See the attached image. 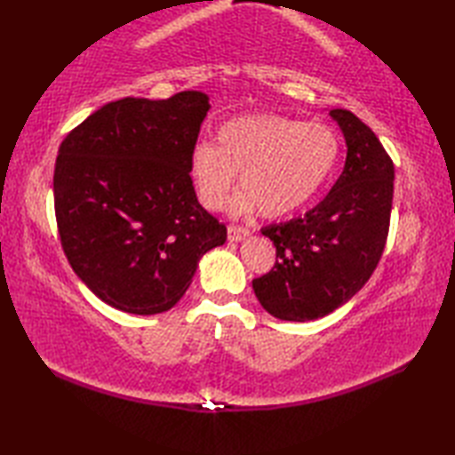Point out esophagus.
I'll use <instances>...</instances> for the list:
<instances>
[{"label":"esophagus","instance_id":"1","mask_svg":"<svg viewBox=\"0 0 455 455\" xmlns=\"http://www.w3.org/2000/svg\"><path fill=\"white\" fill-rule=\"evenodd\" d=\"M228 243H240V240H244L250 236V233L243 227H228Z\"/></svg>","mask_w":455,"mask_h":455}]
</instances>
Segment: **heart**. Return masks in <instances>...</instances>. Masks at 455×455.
<instances>
[{
    "instance_id": "b5f03b06",
    "label": "heart",
    "mask_w": 455,
    "mask_h": 455,
    "mask_svg": "<svg viewBox=\"0 0 455 455\" xmlns=\"http://www.w3.org/2000/svg\"><path fill=\"white\" fill-rule=\"evenodd\" d=\"M338 154L340 139L321 121L250 113L222 123L215 144L201 142L193 148L189 180L201 205L220 211L240 173L244 193L233 203L235 215L258 209L266 219H283L316 197Z\"/></svg>"
}]
</instances>
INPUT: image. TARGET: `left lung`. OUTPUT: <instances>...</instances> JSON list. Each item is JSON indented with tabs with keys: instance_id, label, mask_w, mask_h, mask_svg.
Returning a JSON list of instances; mask_svg holds the SVG:
<instances>
[{
	"instance_id": "8db88e82",
	"label": "left lung",
	"mask_w": 455,
	"mask_h": 455,
	"mask_svg": "<svg viewBox=\"0 0 455 455\" xmlns=\"http://www.w3.org/2000/svg\"><path fill=\"white\" fill-rule=\"evenodd\" d=\"M331 117L347 147L340 178L303 217L262 228L275 246V266L252 287L279 321H315L350 301L387 240L395 180L389 154L352 111L332 109Z\"/></svg>"
}]
</instances>
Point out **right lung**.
Wrapping results in <instances>:
<instances>
[{
  "instance_id": "obj_1",
  "label": "right lung",
  "mask_w": 455,
  "mask_h": 455,
  "mask_svg": "<svg viewBox=\"0 0 455 455\" xmlns=\"http://www.w3.org/2000/svg\"><path fill=\"white\" fill-rule=\"evenodd\" d=\"M211 109L203 92L103 105L58 148L54 211L64 254L103 303L170 311L227 227L199 205L189 156Z\"/></svg>"
}]
</instances>
